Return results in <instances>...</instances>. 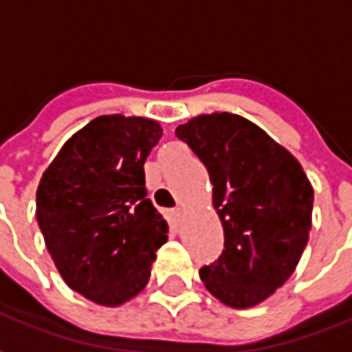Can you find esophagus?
Returning a JSON list of instances; mask_svg holds the SVG:
<instances>
[{
	"instance_id": "1",
	"label": "esophagus",
	"mask_w": 352,
	"mask_h": 352,
	"mask_svg": "<svg viewBox=\"0 0 352 352\" xmlns=\"http://www.w3.org/2000/svg\"><path fill=\"white\" fill-rule=\"evenodd\" d=\"M184 214V209L183 207H177L173 211H169V217H171V221H181Z\"/></svg>"
}]
</instances>
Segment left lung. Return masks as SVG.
Instances as JSON below:
<instances>
[{
  "mask_svg": "<svg viewBox=\"0 0 352 352\" xmlns=\"http://www.w3.org/2000/svg\"><path fill=\"white\" fill-rule=\"evenodd\" d=\"M175 135L209 171L224 228V251L199 277L228 307L258 305L287 283L309 241V179L290 151L234 113L194 116Z\"/></svg>",
  "mask_w": 352,
  "mask_h": 352,
  "instance_id": "obj_1",
  "label": "left lung"
}]
</instances>
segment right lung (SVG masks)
Masks as SVG:
<instances>
[{
	"mask_svg": "<svg viewBox=\"0 0 352 352\" xmlns=\"http://www.w3.org/2000/svg\"><path fill=\"white\" fill-rule=\"evenodd\" d=\"M160 138L153 118L101 115L65 141L37 186L35 217L58 273L98 305L135 298L168 241L143 169Z\"/></svg>",
	"mask_w": 352,
	"mask_h": 352,
	"instance_id": "1",
	"label": "right lung"
}]
</instances>
